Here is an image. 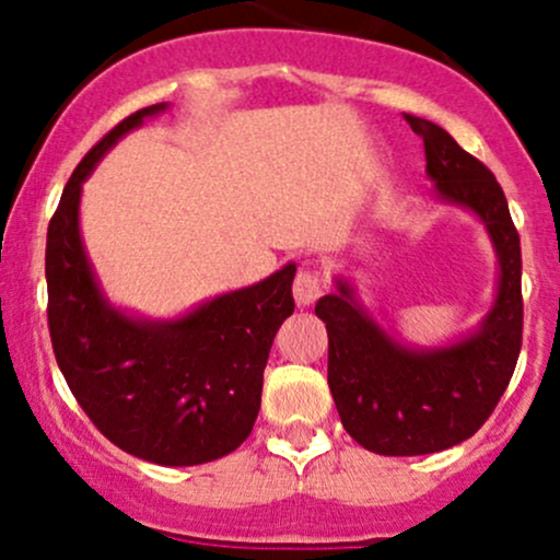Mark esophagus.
<instances>
[{
	"mask_svg": "<svg viewBox=\"0 0 560 560\" xmlns=\"http://www.w3.org/2000/svg\"><path fill=\"white\" fill-rule=\"evenodd\" d=\"M292 292L300 307L313 305V302L320 298V292H324V279H320V273L313 271V268H300V273L294 276Z\"/></svg>",
	"mask_w": 560,
	"mask_h": 560,
	"instance_id": "esophagus-1",
	"label": "esophagus"
}]
</instances>
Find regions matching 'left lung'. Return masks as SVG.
<instances>
[{"label":"left lung","mask_w":560,"mask_h":560,"mask_svg":"<svg viewBox=\"0 0 560 560\" xmlns=\"http://www.w3.org/2000/svg\"><path fill=\"white\" fill-rule=\"evenodd\" d=\"M423 139L427 173L445 202L477 213L500 262L498 294L471 337L447 347H405L389 337L345 279L316 302L329 331V389L347 434L378 455L440 453L479 432L522 352V242L503 189L445 128L405 115Z\"/></svg>","instance_id":"obj_1"}]
</instances>
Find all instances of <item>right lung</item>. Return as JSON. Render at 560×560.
I'll use <instances>...</instances> for the list:
<instances>
[{"instance_id": "right-lung-1", "label": "right lung", "mask_w": 560, "mask_h": 560, "mask_svg": "<svg viewBox=\"0 0 560 560\" xmlns=\"http://www.w3.org/2000/svg\"><path fill=\"white\" fill-rule=\"evenodd\" d=\"M165 102L120 120L62 189L47 231V318L55 358L83 413L113 445L160 466L223 458L253 432L262 369L292 316L294 262L176 320L131 318L102 294L79 231L81 184L100 158Z\"/></svg>"}]
</instances>
